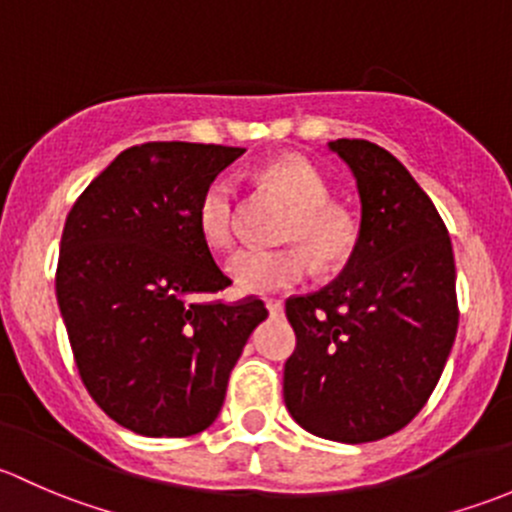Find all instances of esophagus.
<instances>
[{
    "mask_svg": "<svg viewBox=\"0 0 512 512\" xmlns=\"http://www.w3.org/2000/svg\"><path fill=\"white\" fill-rule=\"evenodd\" d=\"M282 307H285V304H282V299H267V309H270L272 317H280Z\"/></svg>",
    "mask_w": 512,
    "mask_h": 512,
    "instance_id": "34e87169",
    "label": "esophagus"
}]
</instances>
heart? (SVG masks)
<instances>
[{"mask_svg": "<svg viewBox=\"0 0 512 512\" xmlns=\"http://www.w3.org/2000/svg\"><path fill=\"white\" fill-rule=\"evenodd\" d=\"M262 183L282 193L294 205L285 240L302 247L242 250L230 260V275L242 292H275L299 285L312 272L314 260L327 270L342 267L359 242V220L347 205L329 200V183L304 158L287 156L260 170ZM240 188L230 175H215L198 200V230L213 250H230L237 240Z\"/></svg>", "mask_w": 512, "mask_h": 512, "instance_id": "1", "label": "heart"}]
</instances>
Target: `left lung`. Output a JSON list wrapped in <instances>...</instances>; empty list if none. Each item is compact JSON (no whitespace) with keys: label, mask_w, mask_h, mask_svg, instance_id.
<instances>
[{"label":"left lung","mask_w":512,"mask_h":512,"mask_svg":"<svg viewBox=\"0 0 512 512\" xmlns=\"http://www.w3.org/2000/svg\"><path fill=\"white\" fill-rule=\"evenodd\" d=\"M361 198V230L342 275L297 294L285 312L297 347L285 404L304 431L369 443L426 406L458 329L451 237L421 185L389 151L361 138L329 143Z\"/></svg>","instance_id":"8db88e82"}]
</instances>
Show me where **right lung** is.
Returning <instances> with one entry per match:
<instances>
[{"instance_id": "1", "label": "right lung", "mask_w": 512, "mask_h": 512, "mask_svg": "<svg viewBox=\"0 0 512 512\" xmlns=\"http://www.w3.org/2000/svg\"><path fill=\"white\" fill-rule=\"evenodd\" d=\"M245 148L156 141L113 160L66 218L56 299L91 399L133 433L185 438L223 409L260 297L232 285L198 230L200 193Z\"/></svg>"}]
</instances>
